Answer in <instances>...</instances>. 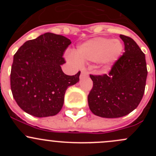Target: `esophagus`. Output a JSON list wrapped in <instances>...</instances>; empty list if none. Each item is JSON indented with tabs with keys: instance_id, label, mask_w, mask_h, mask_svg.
Masks as SVG:
<instances>
[{
	"instance_id": "esophagus-1",
	"label": "esophagus",
	"mask_w": 156,
	"mask_h": 156,
	"mask_svg": "<svg viewBox=\"0 0 156 156\" xmlns=\"http://www.w3.org/2000/svg\"><path fill=\"white\" fill-rule=\"evenodd\" d=\"M87 75H88V72H87V71L85 70V69H83V70L81 71V77H82V76H87Z\"/></svg>"
}]
</instances>
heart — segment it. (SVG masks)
<instances>
[{
  "label": "heart",
  "mask_w": 156,
  "mask_h": 156,
  "mask_svg": "<svg viewBox=\"0 0 156 156\" xmlns=\"http://www.w3.org/2000/svg\"><path fill=\"white\" fill-rule=\"evenodd\" d=\"M123 50L119 40L95 37L80 44L73 52V56L79 63L87 61H100L105 66L115 62Z\"/></svg>",
  "instance_id": "b5f03b06"
}]
</instances>
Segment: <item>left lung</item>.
Listing matches in <instances>:
<instances>
[{
	"label": "left lung",
	"instance_id": "1",
	"mask_svg": "<svg viewBox=\"0 0 156 156\" xmlns=\"http://www.w3.org/2000/svg\"><path fill=\"white\" fill-rule=\"evenodd\" d=\"M125 44L123 55L108 74L90 75L93 87L87 97L94 115L103 118H119L138 106L146 87L147 68L145 54L130 37L120 34Z\"/></svg>",
	"mask_w": 156,
	"mask_h": 156
}]
</instances>
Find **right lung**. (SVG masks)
Wrapping results in <instances>:
<instances>
[{"mask_svg":"<svg viewBox=\"0 0 156 156\" xmlns=\"http://www.w3.org/2000/svg\"><path fill=\"white\" fill-rule=\"evenodd\" d=\"M71 41L48 32L29 40L14 54L10 87L13 98L23 111L38 118L57 114L67 88L79 81L81 72L67 75L61 65Z\"/></svg>","mask_w":156,"mask_h":156,"instance_id":"obj_1","label":"right lung"}]
</instances>
